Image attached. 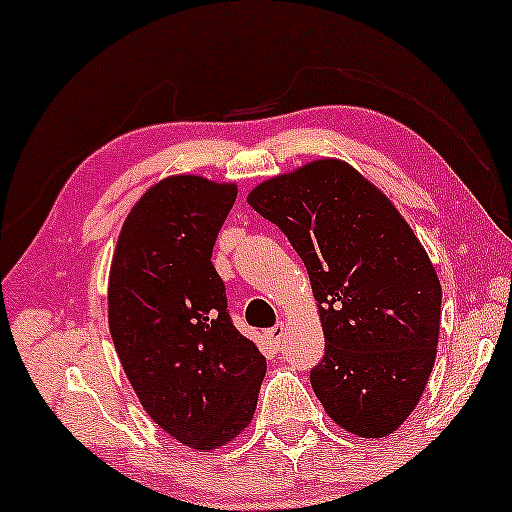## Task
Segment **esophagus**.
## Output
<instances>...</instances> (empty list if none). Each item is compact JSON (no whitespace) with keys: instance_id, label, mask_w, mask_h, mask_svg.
<instances>
[{"instance_id":"esophagus-1","label":"esophagus","mask_w":512,"mask_h":512,"mask_svg":"<svg viewBox=\"0 0 512 512\" xmlns=\"http://www.w3.org/2000/svg\"><path fill=\"white\" fill-rule=\"evenodd\" d=\"M285 324L282 322H278L276 326H271L269 331H266V338L271 340V345H276V347H280L282 345V340H285Z\"/></svg>"}]
</instances>
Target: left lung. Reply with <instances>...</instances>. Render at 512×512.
I'll return each mask as SVG.
<instances>
[{"instance_id":"obj_1","label":"left lung","mask_w":512,"mask_h":512,"mask_svg":"<svg viewBox=\"0 0 512 512\" xmlns=\"http://www.w3.org/2000/svg\"><path fill=\"white\" fill-rule=\"evenodd\" d=\"M308 269L324 329L310 370L326 414L358 437H386L421 400L437 356L441 285L388 197L352 165L315 160L248 195Z\"/></svg>"}]
</instances>
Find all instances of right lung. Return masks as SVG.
<instances>
[{
	"label": "right lung",
	"instance_id": "obj_1",
	"mask_svg": "<svg viewBox=\"0 0 512 512\" xmlns=\"http://www.w3.org/2000/svg\"><path fill=\"white\" fill-rule=\"evenodd\" d=\"M234 200V183L163 179L128 213L110 269L121 368L154 423L204 453L253 421L266 375V358L232 324L211 262Z\"/></svg>",
	"mask_w": 512,
	"mask_h": 512
}]
</instances>
